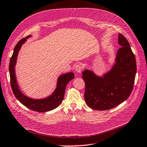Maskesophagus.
Instances as JSON below:
<instances>
[{
    "label": "esophagus",
    "instance_id": "1",
    "mask_svg": "<svg viewBox=\"0 0 147 147\" xmlns=\"http://www.w3.org/2000/svg\"><path fill=\"white\" fill-rule=\"evenodd\" d=\"M82 69H83L82 66L81 65H80V64L76 65L75 66V67H74V69H75L77 73H81Z\"/></svg>",
    "mask_w": 147,
    "mask_h": 147
}]
</instances>
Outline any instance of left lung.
<instances>
[{"mask_svg": "<svg viewBox=\"0 0 147 147\" xmlns=\"http://www.w3.org/2000/svg\"><path fill=\"white\" fill-rule=\"evenodd\" d=\"M118 49L112 69L103 78L93 72H82L85 87V101L89 107L94 110L106 111L125 101L133 88L136 74V57L126 38L118 35Z\"/></svg>", "mask_w": 147, "mask_h": 147, "instance_id": "obj_1", "label": "left lung"}]
</instances>
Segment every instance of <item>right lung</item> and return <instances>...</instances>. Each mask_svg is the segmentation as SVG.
Masks as SVG:
<instances>
[{
    "mask_svg": "<svg viewBox=\"0 0 147 147\" xmlns=\"http://www.w3.org/2000/svg\"><path fill=\"white\" fill-rule=\"evenodd\" d=\"M29 36H28L24 38L21 39L14 48L13 53L10 60V65H9L10 85L15 97L24 106L34 111L45 112L53 110L60 105L64 98L67 85L71 80L74 78V74L73 73H68L61 75L58 79L57 86V88L54 93L48 98L42 99H33L24 95L20 90L17 85L15 73V66L18 52L22 44L26 41L27 38Z\"/></svg>",
    "mask_w": 147,
    "mask_h": 147,
    "instance_id": "add662e5",
    "label": "right lung"
}]
</instances>
